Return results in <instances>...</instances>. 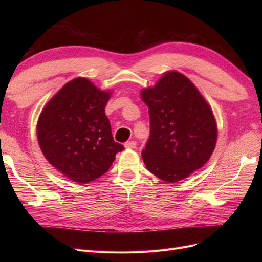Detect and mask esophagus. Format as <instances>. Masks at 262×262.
<instances>
[{
    "label": "esophagus",
    "instance_id": "1",
    "mask_svg": "<svg viewBox=\"0 0 262 262\" xmlns=\"http://www.w3.org/2000/svg\"><path fill=\"white\" fill-rule=\"evenodd\" d=\"M137 146V142L136 141H128L124 143L125 148H134Z\"/></svg>",
    "mask_w": 262,
    "mask_h": 262
}]
</instances>
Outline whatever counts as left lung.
<instances>
[{"label": "left lung", "instance_id": "8db88e82", "mask_svg": "<svg viewBox=\"0 0 262 262\" xmlns=\"http://www.w3.org/2000/svg\"><path fill=\"white\" fill-rule=\"evenodd\" d=\"M140 95L150 120V136L142 150L147 170L176 182L200 169L215 148L217 125L195 85L177 71H167Z\"/></svg>", "mask_w": 262, "mask_h": 262}]
</instances>
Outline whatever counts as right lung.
I'll return each mask as SVG.
<instances>
[{"mask_svg": "<svg viewBox=\"0 0 262 262\" xmlns=\"http://www.w3.org/2000/svg\"><path fill=\"white\" fill-rule=\"evenodd\" d=\"M110 96L89 78L76 77L54 94L38 118V143L46 160L78 184L104 175L124 148L114 141L105 114Z\"/></svg>", "mask_w": 262, "mask_h": 262, "instance_id": "right-lung-1", "label": "right lung"}]
</instances>
